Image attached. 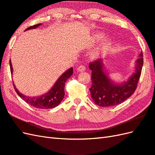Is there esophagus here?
<instances>
[{"mask_svg":"<svg viewBox=\"0 0 155 155\" xmlns=\"http://www.w3.org/2000/svg\"><path fill=\"white\" fill-rule=\"evenodd\" d=\"M77 70L78 71L83 72V71H84L86 70V67L84 65H82V64H81V65H80L77 68Z\"/></svg>","mask_w":155,"mask_h":155,"instance_id":"1","label":"esophagus"}]
</instances>
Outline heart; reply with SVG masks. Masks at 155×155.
<instances>
[{"instance_id": "1", "label": "heart", "mask_w": 155, "mask_h": 155, "mask_svg": "<svg viewBox=\"0 0 155 155\" xmlns=\"http://www.w3.org/2000/svg\"><path fill=\"white\" fill-rule=\"evenodd\" d=\"M101 38V35H96V37H94V38L93 39V41L95 42L96 41H98V39ZM107 46V43H104V44H102L101 45V47H100V50H104Z\"/></svg>"}]
</instances>
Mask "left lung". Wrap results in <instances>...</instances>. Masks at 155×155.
<instances>
[{
  "instance_id": "obj_1",
  "label": "left lung",
  "mask_w": 155,
  "mask_h": 155,
  "mask_svg": "<svg viewBox=\"0 0 155 155\" xmlns=\"http://www.w3.org/2000/svg\"><path fill=\"white\" fill-rule=\"evenodd\" d=\"M143 64V53L139 55L136 70L127 82L115 84L102 70V60L97 59L89 64L92 71V86L90 88L91 97L94 103L101 107H109L120 104L126 100L135 92L141 77Z\"/></svg>"
}]
</instances>
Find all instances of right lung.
Returning <instances> with one entry per match:
<instances>
[{
  "label": "right lung",
  "instance_id": "1",
  "mask_svg": "<svg viewBox=\"0 0 155 155\" xmlns=\"http://www.w3.org/2000/svg\"><path fill=\"white\" fill-rule=\"evenodd\" d=\"M42 24H38L28 27L26 29V30H30V29L36 28L37 27L41 26ZM10 72L12 73V66L11 63V61L10 60ZM73 73V69L70 68L66 72L61 75L59 78L58 80L57 81L55 84L51 88L50 91L46 93L45 94L38 96V97H28L24 96L22 94H21L19 91H18L16 86L14 84V88L15 91L20 98L24 100L25 102L30 104L31 106H34L36 108L39 109H50L53 108L57 106L62 101V100L64 98V85L65 82L67 81L68 78H69L71 76Z\"/></svg>",
  "mask_w": 155,
  "mask_h": 155
}]
</instances>
